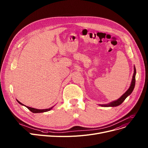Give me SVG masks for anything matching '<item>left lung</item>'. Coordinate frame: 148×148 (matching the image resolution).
<instances>
[{
  "mask_svg": "<svg viewBox=\"0 0 148 148\" xmlns=\"http://www.w3.org/2000/svg\"><path fill=\"white\" fill-rule=\"evenodd\" d=\"M134 72L133 74V79H132V82H131V84L130 85V87L129 88V89L126 91V92L125 94H123L121 97H120L118 99H117L116 101H113L109 104H104V105H101L103 107H116V106H118L120 104H121L123 102V101L126 99V98L130 95L132 92H133L134 86H135V83H136V68L134 67Z\"/></svg>",
  "mask_w": 148,
  "mask_h": 148,
  "instance_id": "1",
  "label": "left lung"
}]
</instances>
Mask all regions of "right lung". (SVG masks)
Returning <instances> with one entry per match:
<instances>
[{
    "label": "right lung",
    "instance_id": "right-lung-1",
    "mask_svg": "<svg viewBox=\"0 0 148 148\" xmlns=\"http://www.w3.org/2000/svg\"><path fill=\"white\" fill-rule=\"evenodd\" d=\"M17 102L19 103V104H20L21 105H23V106H25L24 104H23L22 103H21L20 101H18L17 99ZM30 111V112H32V113H42V112H48V111H50L51 108H53V107H51V108H47V109H42V110H40V109H36V108H32V107H28V106H25Z\"/></svg>",
    "mask_w": 148,
    "mask_h": 148
}]
</instances>
